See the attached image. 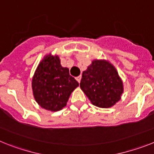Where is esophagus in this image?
Returning <instances> with one entry per match:
<instances>
[{
	"instance_id": "34e87169",
	"label": "esophagus",
	"mask_w": 154,
	"mask_h": 154,
	"mask_svg": "<svg viewBox=\"0 0 154 154\" xmlns=\"http://www.w3.org/2000/svg\"><path fill=\"white\" fill-rule=\"evenodd\" d=\"M76 80L78 81V83L81 82V76H78V77H76Z\"/></svg>"
}]
</instances>
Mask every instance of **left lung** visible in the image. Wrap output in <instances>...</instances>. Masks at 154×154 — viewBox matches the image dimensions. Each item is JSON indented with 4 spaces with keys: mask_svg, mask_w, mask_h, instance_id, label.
I'll use <instances>...</instances> for the list:
<instances>
[{
    "mask_svg": "<svg viewBox=\"0 0 154 154\" xmlns=\"http://www.w3.org/2000/svg\"><path fill=\"white\" fill-rule=\"evenodd\" d=\"M80 86L91 102L100 108H109L119 101L122 82L116 68L105 60H94L83 72Z\"/></svg>",
    "mask_w": 154,
    "mask_h": 154,
    "instance_id": "left-lung-1",
    "label": "left lung"
}]
</instances>
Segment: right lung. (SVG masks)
Returning a JSON list of instances; mask_svg holds the SVG:
<instances>
[{"label": "right lung", "mask_w": 154, "mask_h": 154, "mask_svg": "<svg viewBox=\"0 0 154 154\" xmlns=\"http://www.w3.org/2000/svg\"><path fill=\"white\" fill-rule=\"evenodd\" d=\"M35 99L42 108L56 111L66 105L69 97L79 84L63 67L57 56H46L37 67L32 78Z\"/></svg>", "instance_id": "right-lung-1"}]
</instances>
